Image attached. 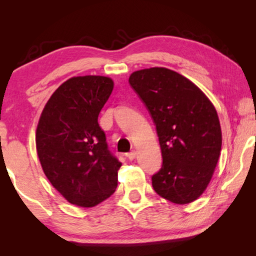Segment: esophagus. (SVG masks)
Returning a JSON list of instances; mask_svg holds the SVG:
<instances>
[{
    "mask_svg": "<svg viewBox=\"0 0 256 256\" xmlns=\"http://www.w3.org/2000/svg\"><path fill=\"white\" fill-rule=\"evenodd\" d=\"M136 150H132V152H130V153L128 154V160H133L135 157H136Z\"/></svg>",
    "mask_w": 256,
    "mask_h": 256,
    "instance_id": "obj_1",
    "label": "esophagus"
}]
</instances>
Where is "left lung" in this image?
I'll list each match as a JSON object with an SVG mask.
<instances>
[{"label":"left lung","instance_id":"1","mask_svg":"<svg viewBox=\"0 0 256 256\" xmlns=\"http://www.w3.org/2000/svg\"><path fill=\"white\" fill-rule=\"evenodd\" d=\"M128 82L156 125L162 165L152 176L157 194L190 204L206 190L218 162L222 134L216 108L197 86L170 69L134 72Z\"/></svg>","mask_w":256,"mask_h":256}]
</instances>
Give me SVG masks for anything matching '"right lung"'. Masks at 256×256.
<instances>
[{"mask_svg": "<svg viewBox=\"0 0 256 256\" xmlns=\"http://www.w3.org/2000/svg\"><path fill=\"white\" fill-rule=\"evenodd\" d=\"M103 76L72 77L47 101L36 130L46 177L70 204L90 208L116 192L121 162L108 148L98 116L113 90Z\"/></svg>", "mask_w": 256, "mask_h": 256, "instance_id": "right-lung-1", "label": "right lung"}]
</instances>
